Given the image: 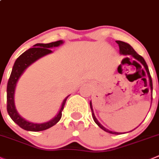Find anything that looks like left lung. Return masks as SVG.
Instances as JSON below:
<instances>
[{"instance_id":"1","label":"left lung","mask_w":159,"mask_h":159,"mask_svg":"<svg viewBox=\"0 0 159 159\" xmlns=\"http://www.w3.org/2000/svg\"><path fill=\"white\" fill-rule=\"evenodd\" d=\"M116 43L119 45V47H120V53L121 54L131 55L133 57H134L135 59L138 60V61H140V62L142 64V65L144 66V70H145L146 72H147L148 77V79H149V85H150L151 91H152V89H153V85H152V77H151V75H150V72H149L148 67V65H147V64H146L144 59L141 56V55L138 54V53H137L134 50L133 47H132L130 44L127 43L122 42V41H120V40L116 41ZM90 107H91V109H92V118H93V120H94V121L95 122V124H96L97 125L100 127V128L102 129V130H105L106 132H108V133H109V134H121V133H117V132L111 131V130H109L108 129L105 128V127H103V126L99 122H98V120L95 118V114H94V112H93V109H92V102H90Z\"/></svg>"}]
</instances>
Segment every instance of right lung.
<instances>
[{
    "instance_id": "right-lung-1",
    "label": "right lung",
    "mask_w": 159,
    "mask_h": 159,
    "mask_svg": "<svg viewBox=\"0 0 159 159\" xmlns=\"http://www.w3.org/2000/svg\"><path fill=\"white\" fill-rule=\"evenodd\" d=\"M64 42L62 40H59L56 41V42L50 43L35 44L33 46V48L29 49L25 52H24L22 54L20 55L14 64L7 86V110L12 120L24 130H29V131L45 130L50 127H53L57 123L59 122L61 116H62V111L64 109L68 96L64 98L59 112L53 120L47 123H43V124H35V123L25 120L18 113L15 106V92L17 82H18L21 75L23 74V72L25 71V70L29 65H31L32 63H34L40 57L52 53V50H50V48L59 47Z\"/></svg>"
}]
</instances>
